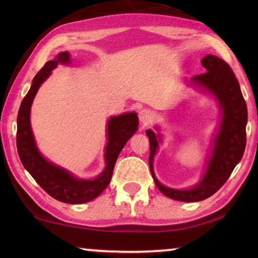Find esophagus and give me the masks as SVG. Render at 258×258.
I'll return each mask as SVG.
<instances>
[{
  "label": "esophagus",
  "mask_w": 258,
  "mask_h": 258,
  "mask_svg": "<svg viewBox=\"0 0 258 258\" xmlns=\"http://www.w3.org/2000/svg\"><path fill=\"white\" fill-rule=\"evenodd\" d=\"M152 118H154V116H152V112L149 110V109H142V110H140L139 119L143 125L149 124L152 120Z\"/></svg>",
  "instance_id": "34e87169"
}]
</instances>
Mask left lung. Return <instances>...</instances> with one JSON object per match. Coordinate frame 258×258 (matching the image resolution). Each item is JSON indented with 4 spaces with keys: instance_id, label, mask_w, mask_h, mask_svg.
Listing matches in <instances>:
<instances>
[{
    "instance_id": "8db88e82",
    "label": "left lung",
    "mask_w": 258,
    "mask_h": 258,
    "mask_svg": "<svg viewBox=\"0 0 258 258\" xmlns=\"http://www.w3.org/2000/svg\"><path fill=\"white\" fill-rule=\"evenodd\" d=\"M202 64L206 73L190 78L186 83L215 99L220 107L221 120L213 138L211 156L197 184L189 189H173L161 184L155 175L154 158L163 138L160 133L156 134L152 130L146 131L149 138V166L152 178L161 194L178 202H202L215 194L241 160L246 147L247 106L234 73L224 60L213 54L203 58Z\"/></svg>"
}]
</instances>
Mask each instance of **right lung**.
<instances>
[{
  "label": "right lung",
  "mask_w": 258,
  "mask_h": 258,
  "mask_svg": "<svg viewBox=\"0 0 258 258\" xmlns=\"http://www.w3.org/2000/svg\"><path fill=\"white\" fill-rule=\"evenodd\" d=\"M68 52H60L53 60L47 61L32 82V86L20 104L17 117V149L24 167L52 198L66 204H84L102 194L110 183L113 167L126 142L138 131L137 112L111 116L107 123V145L104 147L103 171L94 178H81L66 168L52 163L43 156L35 141L30 125V108L38 89L58 64H71Z\"/></svg>",
  "instance_id": "obj_1"
}]
</instances>
